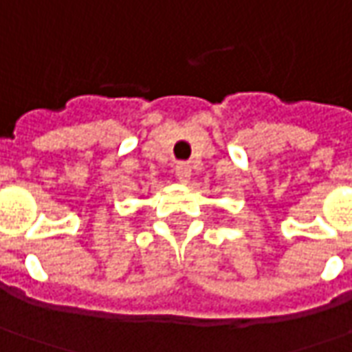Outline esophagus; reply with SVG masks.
I'll return each mask as SVG.
<instances>
[{"instance_id": "1", "label": "esophagus", "mask_w": 352, "mask_h": 352, "mask_svg": "<svg viewBox=\"0 0 352 352\" xmlns=\"http://www.w3.org/2000/svg\"><path fill=\"white\" fill-rule=\"evenodd\" d=\"M175 175L181 183H187L188 179H190V165L187 162H179L175 165Z\"/></svg>"}]
</instances>
